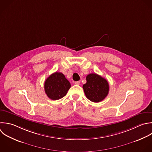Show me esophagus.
I'll use <instances>...</instances> for the list:
<instances>
[{
  "label": "esophagus",
  "mask_w": 152,
  "mask_h": 152,
  "mask_svg": "<svg viewBox=\"0 0 152 152\" xmlns=\"http://www.w3.org/2000/svg\"><path fill=\"white\" fill-rule=\"evenodd\" d=\"M74 83H75V84H76V85H80V81H75Z\"/></svg>",
  "instance_id": "34e87169"
}]
</instances>
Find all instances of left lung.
<instances>
[{
  "label": "left lung",
  "mask_w": 152,
  "mask_h": 152,
  "mask_svg": "<svg viewBox=\"0 0 152 152\" xmlns=\"http://www.w3.org/2000/svg\"><path fill=\"white\" fill-rule=\"evenodd\" d=\"M87 83L83 86L87 98L90 101L98 103L102 101L108 94L109 86L107 81L96 74H90L86 77Z\"/></svg>",
  "instance_id": "1"
}]
</instances>
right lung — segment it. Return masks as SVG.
Returning <instances> with one entry per match:
<instances>
[{
  "label": "right lung",
  "instance_id": "add662e5",
  "mask_svg": "<svg viewBox=\"0 0 152 152\" xmlns=\"http://www.w3.org/2000/svg\"><path fill=\"white\" fill-rule=\"evenodd\" d=\"M45 91L49 98L53 100L64 97L71 87V84L61 72L51 74L45 81Z\"/></svg>",
  "mask_w": 152,
  "mask_h": 152
}]
</instances>
